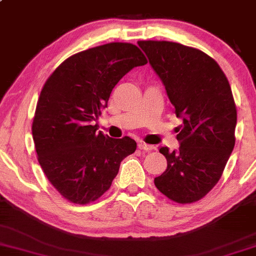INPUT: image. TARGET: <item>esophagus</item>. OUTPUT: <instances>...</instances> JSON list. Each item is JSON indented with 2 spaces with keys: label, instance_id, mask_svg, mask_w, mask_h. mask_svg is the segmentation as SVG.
<instances>
[{
  "label": "esophagus",
  "instance_id": "34e87169",
  "mask_svg": "<svg viewBox=\"0 0 256 256\" xmlns=\"http://www.w3.org/2000/svg\"><path fill=\"white\" fill-rule=\"evenodd\" d=\"M138 146H139V149L144 150V152H150V150L154 149V146H150V144L144 143V142H140Z\"/></svg>",
  "mask_w": 256,
  "mask_h": 256
}]
</instances>
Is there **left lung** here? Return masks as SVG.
<instances>
[{"label": "left lung", "instance_id": "obj_1", "mask_svg": "<svg viewBox=\"0 0 256 256\" xmlns=\"http://www.w3.org/2000/svg\"><path fill=\"white\" fill-rule=\"evenodd\" d=\"M149 64L164 84L176 117L180 148L159 152L168 168L156 188L178 204L204 197L220 181L236 144V108L220 65L204 52L172 42L140 40Z\"/></svg>", "mask_w": 256, "mask_h": 256}]
</instances>
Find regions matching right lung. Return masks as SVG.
<instances>
[{
    "instance_id": "1",
    "label": "right lung",
    "mask_w": 256,
    "mask_h": 256,
    "mask_svg": "<svg viewBox=\"0 0 256 256\" xmlns=\"http://www.w3.org/2000/svg\"><path fill=\"white\" fill-rule=\"evenodd\" d=\"M146 62L138 46L108 43L68 58L46 80L32 133L44 174L68 201L86 204L100 198L120 162L136 152V140L110 138L94 122L118 81Z\"/></svg>"
}]
</instances>
